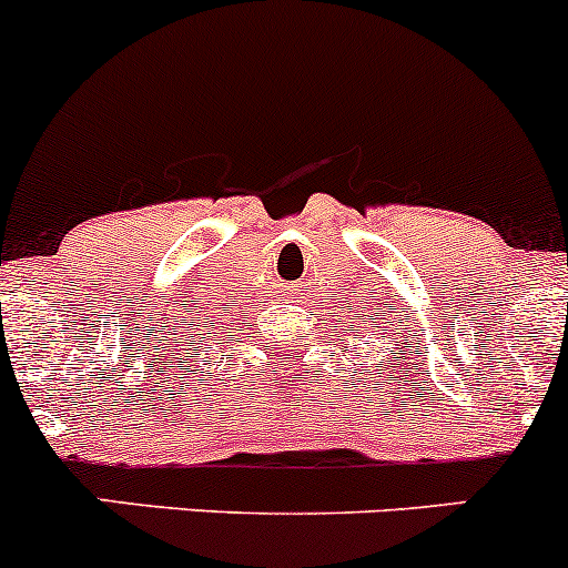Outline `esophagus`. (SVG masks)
I'll return each mask as SVG.
<instances>
[{"instance_id": "1", "label": "esophagus", "mask_w": 568, "mask_h": 568, "mask_svg": "<svg viewBox=\"0 0 568 568\" xmlns=\"http://www.w3.org/2000/svg\"><path fill=\"white\" fill-rule=\"evenodd\" d=\"M283 291H285V294H291V291H294V285H285Z\"/></svg>"}]
</instances>
